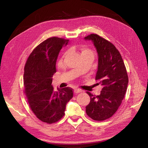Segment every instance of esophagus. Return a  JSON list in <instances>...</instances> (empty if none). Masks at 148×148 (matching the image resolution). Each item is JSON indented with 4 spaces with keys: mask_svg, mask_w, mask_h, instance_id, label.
<instances>
[{
    "mask_svg": "<svg viewBox=\"0 0 148 148\" xmlns=\"http://www.w3.org/2000/svg\"><path fill=\"white\" fill-rule=\"evenodd\" d=\"M73 91H74L75 94H78V93H80V92H82V91L81 90V89H77V88L75 89Z\"/></svg>",
    "mask_w": 148,
    "mask_h": 148,
    "instance_id": "34e87169",
    "label": "esophagus"
}]
</instances>
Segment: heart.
Listing matches in <instances>:
<instances>
[{
  "label": "heart",
  "instance_id": "heart-1",
  "mask_svg": "<svg viewBox=\"0 0 148 148\" xmlns=\"http://www.w3.org/2000/svg\"><path fill=\"white\" fill-rule=\"evenodd\" d=\"M82 53H86V52H92L90 50H89V49H86V48L82 49Z\"/></svg>",
  "mask_w": 148,
  "mask_h": 148
}]
</instances>
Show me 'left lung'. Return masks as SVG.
Listing matches in <instances>:
<instances>
[{
  "label": "left lung",
  "mask_w": 148,
  "mask_h": 148,
  "mask_svg": "<svg viewBox=\"0 0 148 148\" xmlns=\"http://www.w3.org/2000/svg\"><path fill=\"white\" fill-rule=\"evenodd\" d=\"M91 41L98 56V66L95 78L102 86L99 95L90 97L86 107L87 115L92 120L102 121L111 117L123 99L128 84L126 68L120 52L111 42L96 34L85 37Z\"/></svg>",
  "instance_id": "obj_1"
}]
</instances>
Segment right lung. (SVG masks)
<instances>
[{
    "label": "right lung",
    "mask_w": 148,
    "mask_h": 148,
    "mask_svg": "<svg viewBox=\"0 0 148 148\" xmlns=\"http://www.w3.org/2000/svg\"><path fill=\"white\" fill-rule=\"evenodd\" d=\"M69 41L57 37L46 39L34 49L25 64L23 82L29 106L36 116L47 123L63 117L67 102L73 97L71 88H57L55 91L52 85L58 56Z\"/></svg>",
    "instance_id": "right-lung-1"
}]
</instances>
